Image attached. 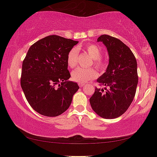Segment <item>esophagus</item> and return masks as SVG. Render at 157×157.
<instances>
[{"label": "esophagus", "mask_w": 157, "mask_h": 157, "mask_svg": "<svg viewBox=\"0 0 157 157\" xmlns=\"http://www.w3.org/2000/svg\"><path fill=\"white\" fill-rule=\"evenodd\" d=\"M78 85H79V87H83L84 86H85V85H84V84H82V83H79Z\"/></svg>", "instance_id": "1"}]
</instances>
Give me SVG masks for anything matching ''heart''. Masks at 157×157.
<instances>
[{
	"label": "heart",
	"instance_id": "1",
	"mask_svg": "<svg viewBox=\"0 0 157 157\" xmlns=\"http://www.w3.org/2000/svg\"><path fill=\"white\" fill-rule=\"evenodd\" d=\"M85 50L92 59H93V65L98 70H104L107 67V62L104 59L102 50L95 44H87L85 45ZM79 50L77 48H73L70 50L67 54V63L70 68H74L78 63ZM98 72L93 68H82L78 67L72 72V78L74 81L78 83H85L87 82L96 78Z\"/></svg>",
	"mask_w": 157,
	"mask_h": 157
}]
</instances>
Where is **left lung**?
Listing matches in <instances>:
<instances>
[{"label":"left lung","instance_id":"obj_1","mask_svg":"<svg viewBox=\"0 0 157 157\" xmlns=\"http://www.w3.org/2000/svg\"><path fill=\"white\" fill-rule=\"evenodd\" d=\"M98 42L106 46L109 60L106 72L98 79L105 89L95 87L90 103L101 117L114 119L127 111L135 96L137 63L132 50L120 40L101 35Z\"/></svg>","mask_w":157,"mask_h":157}]
</instances>
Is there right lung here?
Instances as JSON below:
<instances>
[{
	"label": "right lung",
	"mask_w": 157,
	"mask_h": 157,
	"mask_svg": "<svg viewBox=\"0 0 157 157\" xmlns=\"http://www.w3.org/2000/svg\"><path fill=\"white\" fill-rule=\"evenodd\" d=\"M78 41L49 35L30 46L23 62L21 85L26 100L42 115L57 117L71 105L78 91L70 78L67 57Z\"/></svg>",
	"instance_id": "add662e5"
}]
</instances>
